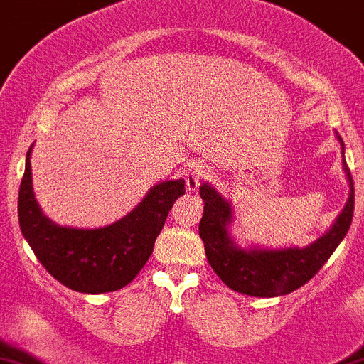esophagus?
Listing matches in <instances>:
<instances>
[{
	"instance_id": "esophagus-1",
	"label": "esophagus",
	"mask_w": 364,
	"mask_h": 364,
	"mask_svg": "<svg viewBox=\"0 0 364 364\" xmlns=\"http://www.w3.org/2000/svg\"><path fill=\"white\" fill-rule=\"evenodd\" d=\"M181 172L183 178H185L186 181V188H188L190 192H193V190H197V186L200 185V181L206 178L208 167L203 161H190V164H186L185 167H183Z\"/></svg>"
}]
</instances>
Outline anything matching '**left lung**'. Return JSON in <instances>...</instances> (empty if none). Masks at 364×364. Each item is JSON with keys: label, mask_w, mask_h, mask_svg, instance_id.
Returning <instances> with one entry per match:
<instances>
[{"label": "left lung", "mask_w": 364, "mask_h": 364, "mask_svg": "<svg viewBox=\"0 0 364 364\" xmlns=\"http://www.w3.org/2000/svg\"><path fill=\"white\" fill-rule=\"evenodd\" d=\"M343 151V140L338 136ZM343 171L347 174L348 200L338 215L333 228L308 247H288V249H242L229 235L232 222L231 204L211 185L203 183L199 188L204 200V213L199 222V235L204 242L208 263L222 283L231 290L252 297H279L301 288L315 277L331 254L334 252L350 228L354 215V181L347 167L343 153Z\"/></svg>", "instance_id": "left-lung-1"}]
</instances>
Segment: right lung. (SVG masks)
I'll use <instances>...</instances> for the list:
<instances>
[{"mask_svg":"<svg viewBox=\"0 0 364 364\" xmlns=\"http://www.w3.org/2000/svg\"><path fill=\"white\" fill-rule=\"evenodd\" d=\"M31 147L19 188V225L42 267L80 294H107L132 283L153 254L172 204L185 193V179L154 185L121 220L96 229L63 228L42 213L31 183Z\"/></svg>","mask_w":364,"mask_h":364,"instance_id":"right-lung-1","label":"right lung"}]
</instances>
